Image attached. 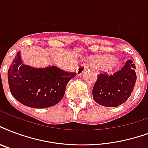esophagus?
Returning <instances> with one entry per match:
<instances>
[{
	"label": "esophagus",
	"instance_id": "esophagus-1",
	"mask_svg": "<svg viewBox=\"0 0 148 148\" xmlns=\"http://www.w3.org/2000/svg\"><path fill=\"white\" fill-rule=\"evenodd\" d=\"M87 64H80L78 66H77V75H81V74H83V72L85 71V70L87 69Z\"/></svg>",
	"mask_w": 148,
	"mask_h": 148
}]
</instances>
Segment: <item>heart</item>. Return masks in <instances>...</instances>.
<instances>
[{"instance_id": "heart-1", "label": "heart", "mask_w": 148, "mask_h": 148, "mask_svg": "<svg viewBox=\"0 0 148 148\" xmlns=\"http://www.w3.org/2000/svg\"><path fill=\"white\" fill-rule=\"evenodd\" d=\"M92 66L97 70H103L105 71H112L118 68L121 61L120 60L109 55L94 57L92 60Z\"/></svg>"}]
</instances>
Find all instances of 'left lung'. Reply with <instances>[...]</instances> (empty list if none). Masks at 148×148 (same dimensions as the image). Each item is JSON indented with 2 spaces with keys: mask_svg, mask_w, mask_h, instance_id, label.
Listing matches in <instances>:
<instances>
[{
  "mask_svg": "<svg viewBox=\"0 0 148 148\" xmlns=\"http://www.w3.org/2000/svg\"><path fill=\"white\" fill-rule=\"evenodd\" d=\"M136 66L128 60L120 71L112 75L100 74L92 89L95 101L106 107H117L130 96L137 80Z\"/></svg>",
  "mask_w": 148,
  "mask_h": 148,
  "instance_id": "obj_1",
  "label": "left lung"
}]
</instances>
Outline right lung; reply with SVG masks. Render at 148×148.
I'll return each mask as SVG.
<instances>
[{
	"label": "right lung",
	"instance_id": "right-lung-1",
	"mask_svg": "<svg viewBox=\"0 0 148 148\" xmlns=\"http://www.w3.org/2000/svg\"><path fill=\"white\" fill-rule=\"evenodd\" d=\"M75 76L76 73L65 72L56 66L37 68L25 65L20 51L8 72L9 88L14 99L36 109L53 106L61 101L66 84Z\"/></svg>",
	"mask_w": 148,
	"mask_h": 148
}]
</instances>
